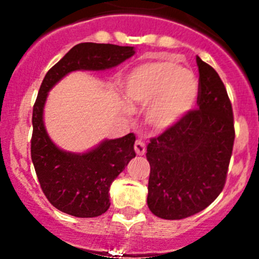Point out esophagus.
I'll return each mask as SVG.
<instances>
[{
  "label": "esophagus",
  "instance_id": "1",
  "mask_svg": "<svg viewBox=\"0 0 259 259\" xmlns=\"http://www.w3.org/2000/svg\"><path fill=\"white\" fill-rule=\"evenodd\" d=\"M145 144H144V141L141 140H136V143H135V152H136L137 155H144L145 154Z\"/></svg>",
  "mask_w": 259,
  "mask_h": 259
}]
</instances>
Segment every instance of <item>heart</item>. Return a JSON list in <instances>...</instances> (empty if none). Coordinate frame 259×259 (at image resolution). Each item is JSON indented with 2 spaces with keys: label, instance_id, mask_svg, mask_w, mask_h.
<instances>
[{
  "label": "heart",
  "instance_id": "b5f03b06",
  "mask_svg": "<svg viewBox=\"0 0 259 259\" xmlns=\"http://www.w3.org/2000/svg\"><path fill=\"white\" fill-rule=\"evenodd\" d=\"M128 101L149 106L146 120L158 131L174 127L196 105L198 81L191 71L171 59L145 62L130 71L124 80Z\"/></svg>",
  "mask_w": 259,
  "mask_h": 259
}]
</instances>
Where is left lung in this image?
I'll use <instances>...</instances> for the list:
<instances>
[{"instance_id": "8db88e82", "label": "left lung", "mask_w": 259, "mask_h": 259, "mask_svg": "<svg viewBox=\"0 0 259 259\" xmlns=\"http://www.w3.org/2000/svg\"><path fill=\"white\" fill-rule=\"evenodd\" d=\"M198 109L150 139L148 206L162 219H183L223 191L235 141L233 111L218 72L197 57Z\"/></svg>"}]
</instances>
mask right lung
Segmentation results:
<instances>
[{
  "label": "right lung",
  "instance_id": "1",
  "mask_svg": "<svg viewBox=\"0 0 259 259\" xmlns=\"http://www.w3.org/2000/svg\"><path fill=\"white\" fill-rule=\"evenodd\" d=\"M134 54V47L81 42L57 62L41 83L32 113L31 158L45 197L66 214L93 218L107 211L110 185L136 157V137L128 134L115 140H105L84 154L63 152L45 131L42 114L48 92L71 71L106 70Z\"/></svg>",
  "mask_w": 259,
  "mask_h": 259
}]
</instances>
